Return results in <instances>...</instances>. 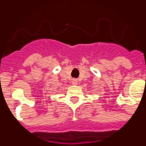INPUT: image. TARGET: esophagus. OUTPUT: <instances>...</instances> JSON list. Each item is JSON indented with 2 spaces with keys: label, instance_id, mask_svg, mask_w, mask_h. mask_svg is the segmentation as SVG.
Wrapping results in <instances>:
<instances>
[{
  "label": "esophagus",
  "instance_id": "esophagus-1",
  "mask_svg": "<svg viewBox=\"0 0 146 146\" xmlns=\"http://www.w3.org/2000/svg\"><path fill=\"white\" fill-rule=\"evenodd\" d=\"M72 85H74V86L77 85V79H72Z\"/></svg>",
  "mask_w": 146,
  "mask_h": 146
}]
</instances>
